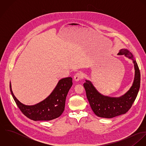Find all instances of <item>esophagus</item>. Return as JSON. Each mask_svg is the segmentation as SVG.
Masks as SVG:
<instances>
[{
  "mask_svg": "<svg viewBox=\"0 0 146 146\" xmlns=\"http://www.w3.org/2000/svg\"><path fill=\"white\" fill-rule=\"evenodd\" d=\"M82 78V74L79 72H78L74 76V80L75 82H79L81 79Z\"/></svg>",
  "mask_w": 146,
  "mask_h": 146,
  "instance_id": "34e87169",
  "label": "esophagus"
}]
</instances>
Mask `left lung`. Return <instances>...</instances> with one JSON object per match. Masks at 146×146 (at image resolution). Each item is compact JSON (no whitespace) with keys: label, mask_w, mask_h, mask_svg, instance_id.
I'll use <instances>...</instances> for the list:
<instances>
[{"label":"left lung","mask_w":146,"mask_h":146,"mask_svg":"<svg viewBox=\"0 0 146 146\" xmlns=\"http://www.w3.org/2000/svg\"><path fill=\"white\" fill-rule=\"evenodd\" d=\"M117 55H124L133 61L134 78L131 86L125 94L119 97H111L101 94L89 80L83 84L86 97L92 110L98 117L112 118L126 113L134 103L140 88V71L133 54L126 49H121Z\"/></svg>","instance_id":"obj_1"}]
</instances>
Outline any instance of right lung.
Here are the masks:
<instances>
[{
	"instance_id": "1",
	"label": "right lung",
	"mask_w": 146,
	"mask_h": 146,
	"mask_svg": "<svg viewBox=\"0 0 146 146\" xmlns=\"http://www.w3.org/2000/svg\"><path fill=\"white\" fill-rule=\"evenodd\" d=\"M72 85L71 77L59 80L56 86L45 100L34 105H25L15 96L10 82L11 94L21 112L29 119L34 121H49L60 117L64 110L66 98Z\"/></svg>"
}]
</instances>
